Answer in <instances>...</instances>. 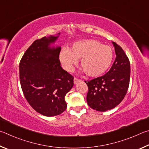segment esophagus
Instances as JSON below:
<instances>
[{"mask_svg": "<svg viewBox=\"0 0 149 149\" xmlns=\"http://www.w3.org/2000/svg\"><path fill=\"white\" fill-rule=\"evenodd\" d=\"M80 81H81V80H79V79H77V78H74V84H78V83L80 82Z\"/></svg>", "mask_w": 149, "mask_h": 149, "instance_id": "esophagus-1", "label": "esophagus"}]
</instances>
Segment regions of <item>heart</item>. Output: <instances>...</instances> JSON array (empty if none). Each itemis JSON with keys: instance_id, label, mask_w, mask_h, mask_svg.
I'll return each instance as SVG.
<instances>
[{"instance_id": "heart-1", "label": "heart", "mask_w": 149, "mask_h": 149, "mask_svg": "<svg viewBox=\"0 0 149 149\" xmlns=\"http://www.w3.org/2000/svg\"><path fill=\"white\" fill-rule=\"evenodd\" d=\"M113 57L111 46L93 39L76 42L69 50L63 49L59 54L60 61L67 71H72L78 60L80 59L82 70L90 77H97L105 73L110 67Z\"/></svg>"}]
</instances>
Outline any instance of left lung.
Returning <instances> with one entry per match:
<instances>
[{"instance_id": "obj_1", "label": "left lung", "mask_w": 149, "mask_h": 149, "mask_svg": "<svg viewBox=\"0 0 149 149\" xmlns=\"http://www.w3.org/2000/svg\"><path fill=\"white\" fill-rule=\"evenodd\" d=\"M116 59L111 69L102 77L85 81L88 85L87 103L91 108L104 112L123 100L130 84V63L120 46L113 42Z\"/></svg>"}]
</instances>
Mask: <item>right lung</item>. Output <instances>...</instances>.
Listing matches in <instances>:
<instances>
[{
  "mask_svg": "<svg viewBox=\"0 0 149 149\" xmlns=\"http://www.w3.org/2000/svg\"><path fill=\"white\" fill-rule=\"evenodd\" d=\"M58 36L50 35L34 41L19 63L23 95L33 109L46 116L59 115L65 111V96L74 84V77L61 67V47L49 46Z\"/></svg>",
  "mask_w": 149,
  "mask_h": 149,
  "instance_id": "obj_1",
  "label": "right lung"
}]
</instances>
